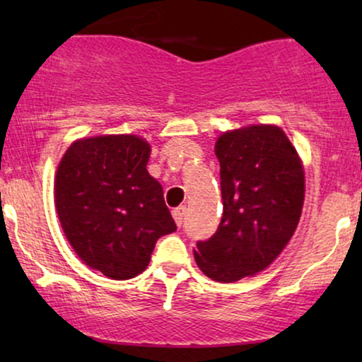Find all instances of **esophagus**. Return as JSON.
Here are the masks:
<instances>
[{"instance_id":"1","label":"esophagus","mask_w":362,"mask_h":362,"mask_svg":"<svg viewBox=\"0 0 362 362\" xmlns=\"http://www.w3.org/2000/svg\"><path fill=\"white\" fill-rule=\"evenodd\" d=\"M172 214H173V219H175L177 226H182V224H184L187 209H185V207H177V209H173Z\"/></svg>"}]
</instances>
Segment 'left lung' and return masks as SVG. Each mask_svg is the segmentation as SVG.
<instances>
[{
  "label": "left lung",
  "instance_id": "obj_1",
  "mask_svg": "<svg viewBox=\"0 0 362 362\" xmlns=\"http://www.w3.org/2000/svg\"><path fill=\"white\" fill-rule=\"evenodd\" d=\"M223 216L216 233L197 242L199 269L218 282L264 271L300 223L305 172L288 136L276 126L224 132L216 141Z\"/></svg>",
  "mask_w": 362,
  "mask_h": 362
}]
</instances>
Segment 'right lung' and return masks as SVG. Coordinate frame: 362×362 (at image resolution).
<instances>
[{
  "instance_id": "obj_1",
  "label": "right lung",
  "mask_w": 362,
  "mask_h": 362,
  "mask_svg": "<svg viewBox=\"0 0 362 362\" xmlns=\"http://www.w3.org/2000/svg\"><path fill=\"white\" fill-rule=\"evenodd\" d=\"M149 153L138 136H97L73 143L57 167L54 192L66 238L110 279L143 272L158 238L177 230L163 189L146 170Z\"/></svg>"
}]
</instances>
